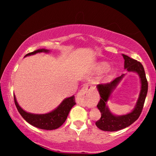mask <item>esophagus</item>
<instances>
[{
	"mask_svg": "<svg viewBox=\"0 0 156 156\" xmlns=\"http://www.w3.org/2000/svg\"><path fill=\"white\" fill-rule=\"evenodd\" d=\"M94 88L92 87H89L88 84H84L76 96V102L80 105L87 107L93 106L94 105V101L91 94Z\"/></svg>",
	"mask_w": 156,
	"mask_h": 156,
	"instance_id": "esophagus-1",
	"label": "esophagus"
}]
</instances>
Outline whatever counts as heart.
Returning a JSON list of instances; mask_svg holds the SVG:
<instances>
[{"label": "heart", "instance_id": "heart-1", "mask_svg": "<svg viewBox=\"0 0 156 156\" xmlns=\"http://www.w3.org/2000/svg\"><path fill=\"white\" fill-rule=\"evenodd\" d=\"M108 67H109V65H108L106 62H98L97 65V68L98 71H99V72L105 71V70L108 69ZM114 72V68L111 67L107 70V75L108 76L112 75Z\"/></svg>", "mask_w": 156, "mask_h": 156}]
</instances>
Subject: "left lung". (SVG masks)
<instances>
[{
	"label": "left lung",
	"mask_w": 156,
	"mask_h": 156,
	"mask_svg": "<svg viewBox=\"0 0 156 156\" xmlns=\"http://www.w3.org/2000/svg\"><path fill=\"white\" fill-rule=\"evenodd\" d=\"M124 59V69L128 72H134L139 76L140 89L139 95L135 106L131 112L126 114L116 115L111 112L108 106V101L112 98V93L116 89L126 74L115 79L112 82L105 84H98L97 90L101 97L97 104L98 109L101 112V116L99 120L96 122V126L99 129L104 131H117L123 129L137 120L142 112L144 104L148 92V82H147L144 68L141 63L133 59L126 55H122Z\"/></svg>",
	"instance_id": "1"
}]
</instances>
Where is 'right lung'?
Here are the masks:
<instances>
[{"label":"right lung","instance_id":"add662e5","mask_svg":"<svg viewBox=\"0 0 156 156\" xmlns=\"http://www.w3.org/2000/svg\"><path fill=\"white\" fill-rule=\"evenodd\" d=\"M40 52L50 53V50L44 48L38 49V50L34 51L33 52L27 54L25 57ZM14 101L17 109H18L23 118L27 123L33 126L38 128V129L44 130H54L60 127L67 119L71 108L76 104L74 96L73 95L70 97L65 98L54 110L46 113V114H32V113L27 112L26 111L23 110L18 104V101H17L15 94Z\"/></svg>","mask_w":156,"mask_h":156}]
</instances>
